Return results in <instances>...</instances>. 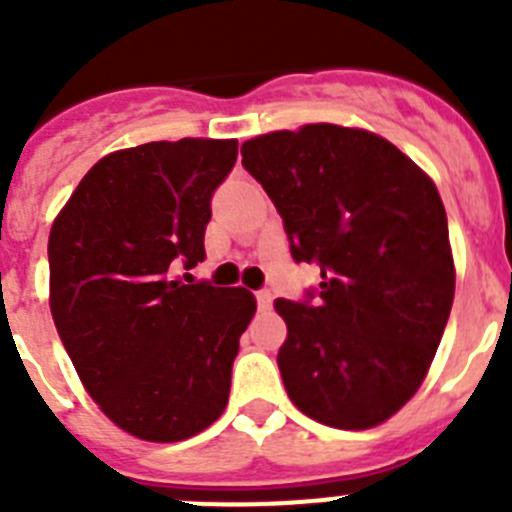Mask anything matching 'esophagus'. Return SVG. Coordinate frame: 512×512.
I'll return each instance as SVG.
<instances>
[{
	"label": "esophagus",
	"mask_w": 512,
	"mask_h": 512,
	"mask_svg": "<svg viewBox=\"0 0 512 512\" xmlns=\"http://www.w3.org/2000/svg\"><path fill=\"white\" fill-rule=\"evenodd\" d=\"M256 305H259V310H269V307H271V292H269V289H259V292H256Z\"/></svg>",
	"instance_id": "1"
}]
</instances>
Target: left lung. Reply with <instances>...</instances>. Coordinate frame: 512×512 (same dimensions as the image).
I'll list each match as a JSON object with an SVG mask.
<instances>
[{
  "label": "left lung",
  "instance_id": "8db88e82",
  "mask_svg": "<svg viewBox=\"0 0 512 512\" xmlns=\"http://www.w3.org/2000/svg\"><path fill=\"white\" fill-rule=\"evenodd\" d=\"M241 156L292 259L320 269L302 300L274 302L289 400L343 431L379 425L420 387L454 302L436 184L390 140L328 122L246 140Z\"/></svg>",
  "mask_w": 512,
  "mask_h": 512
}]
</instances>
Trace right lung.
Instances as JSON below:
<instances>
[{
  "label": "right lung",
  "mask_w": 512,
  "mask_h": 512,
  "mask_svg": "<svg viewBox=\"0 0 512 512\" xmlns=\"http://www.w3.org/2000/svg\"><path fill=\"white\" fill-rule=\"evenodd\" d=\"M235 156L238 140L210 138L110 153L51 228V312L63 348L102 413L143 441H184L228 405L256 300L243 287L171 274L205 261L212 192Z\"/></svg>",
  "instance_id": "right-lung-1"
}]
</instances>
